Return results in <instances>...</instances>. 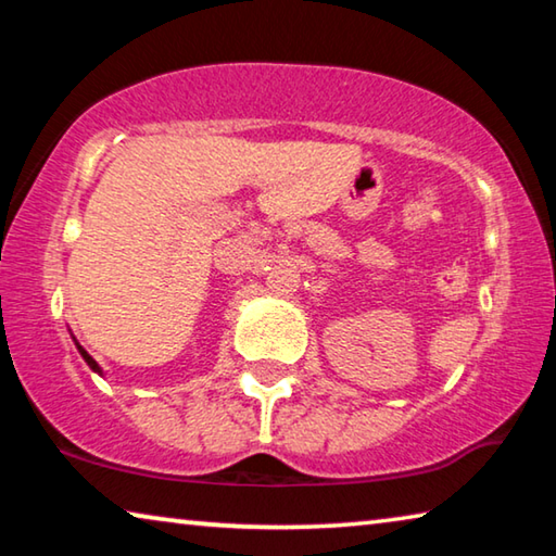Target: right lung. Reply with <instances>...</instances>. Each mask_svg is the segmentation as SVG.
<instances>
[{"label": "right lung", "mask_w": 556, "mask_h": 556, "mask_svg": "<svg viewBox=\"0 0 556 556\" xmlns=\"http://www.w3.org/2000/svg\"><path fill=\"white\" fill-rule=\"evenodd\" d=\"M78 351H80V355H83V357H86V363L90 365V368H92V370H96V372H100V368H98V363H96V361H92V357H90V355H88L86 351H83V348H80V345H78Z\"/></svg>", "instance_id": "obj_1"}]
</instances>
